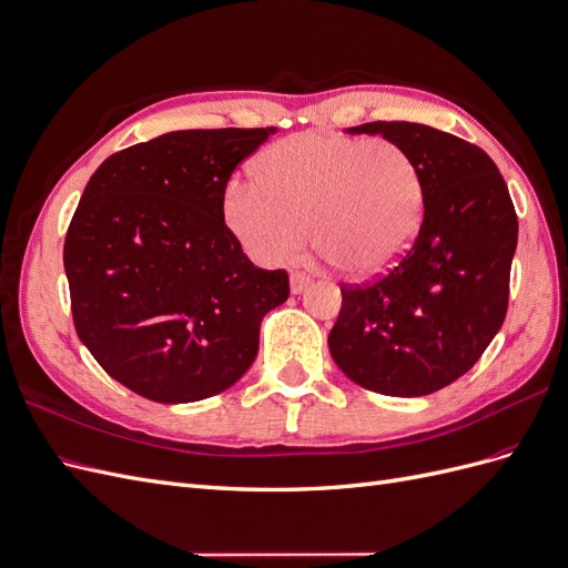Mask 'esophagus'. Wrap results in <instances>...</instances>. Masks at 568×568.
I'll list each match as a JSON object with an SVG mask.
<instances>
[{
  "label": "esophagus",
  "instance_id": "esophagus-1",
  "mask_svg": "<svg viewBox=\"0 0 568 568\" xmlns=\"http://www.w3.org/2000/svg\"><path fill=\"white\" fill-rule=\"evenodd\" d=\"M311 284H313V280L307 277V274H303V272L291 274V291H294V294H303V291H307V286Z\"/></svg>",
  "mask_w": 568,
  "mask_h": 568
}]
</instances>
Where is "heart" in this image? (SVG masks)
<instances>
[{"mask_svg": "<svg viewBox=\"0 0 568 568\" xmlns=\"http://www.w3.org/2000/svg\"><path fill=\"white\" fill-rule=\"evenodd\" d=\"M426 189L409 151L390 140L298 132L267 146L255 180H232L222 220L248 255L288 263L313 246L341 274L374 280L398 265L424 222Z\"/></svg>", "mask_w": 568, "mask_h": 568, "instance_id": "obj_1", "label": "heart"}]
</instances>
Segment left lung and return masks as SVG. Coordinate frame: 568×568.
<instances>
[{
  "label": "left lung",
  "instance_id": "1",
  "mask_svg": "<svg viewBox=\"0 0 568 568\" xmlns=\"http://www.w3.org/2000/svg\"><path fill=\"white\" fill-rule=\"evenodd\" d=\"M422 170L424 222L403 261L369 286H341L329 351L351 382L419 398L467 374L507 315L519 222L500 170L484 149L436 128L376 120Z\"/></svg>",
  "mask_w": 568,
  "mask_h": 568
}]
</instances>
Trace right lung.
I'll list each match as a JSON object with an SVG mask.
<instances>
[{
  "label": "right lung",
  "mask_w": 568,
  "mask_h": 568,
  "mask_svg": "<svg viewBox=\"0 0 568 568\" xmlns=\"http://www.w3.org/2000/svg\"><path fill=\"white\" fill-rule=\"evenodd\" d=\"M270 132H168L113 153L84 186L63 244L75 332L146 400L234 386L263 317L288 298V274L255 267L222 220L234 168Z\"/></svg>",
  "instance_id": "add662e5"
}]
</instances>
